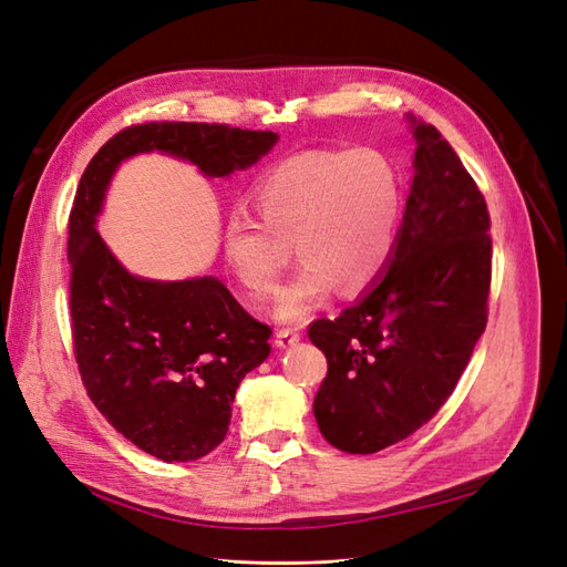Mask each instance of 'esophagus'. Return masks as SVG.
<instances>
[{
	"instance_id": "34e87169",
	"label": "esophagus",
	"mask_w": 567,
	"mask_h": 567,
	"mask_svg": "<svg viewBox=\"0 0 567 567\" xmlns=\"http://www.w3.org/2000/svg\"><path fill=\"white\" fill-rule=\"evenodd\" d=\"M300 341V331L298 329H279L277 331V346L279 348H290Z\"/></svg>"
}]
</instances>
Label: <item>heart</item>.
Listing matches in <instances>:
<instances>
[{
    "instance_id": "1",
    "label": "heart",
    "mask_w": 567,
    "mask_h": 567,
    "mask_svg": "<svg viewBox=\"0 0 567 567\" xmlns=\"http://www.w3.org/2000/svg\"><path fill=\"white\" fill-rule=\"evenodd\" d=\"M250 200L262 226L234 214L221 228V255L234 279L255 298L279 286L293 240L302 259L279 298V317L298 319L336 284L346 293L370 286L386 269L403 209L393 159L377 147L302 150L271 164Z\"/></svg>"
}]
</instances>
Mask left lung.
Listing matches in <instances>:
<instances>
[{"mask_svg": "<svg viewBox=\"0 0 567 567\" xmlns=\"http://www.w3.org/2000/svg\"><path fill=\"white\" fill-rule=\"evenodd\" d=\"M410 124L415 176L389 265L350 308L308 331L329 364L312 405L319 432L346 453H377L430 422L486 329L484 195L432 124Z\"/></svg>", "mask_w": 567, "mask_h": 567, "instance_id": "left-lung-1", "label": "left lung"}]
</instances>
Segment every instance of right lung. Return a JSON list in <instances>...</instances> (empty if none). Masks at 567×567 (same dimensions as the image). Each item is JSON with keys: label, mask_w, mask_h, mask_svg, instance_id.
<instances>
[{"label": "right lung", "mask_w": 567, "mask_h": 567, "mask_svg": "<svg viewBox=\"0 0 567 567\" xmlns=\"http://www.w3.org/2000/svg\"><path fill=\"white\" fill-rule=\"evenodd\" d=\"M271 131L150 121L106 141L81 176L69 217L71 336L90 401L118 434L164 463H188L224 441L236 389L269 355L271 329L219 279L152 281L121 267L97 234L110 181L141 152L221 178L277 145Z\"/></svg>", "instance_id": "obj_1"}]
</instances>
